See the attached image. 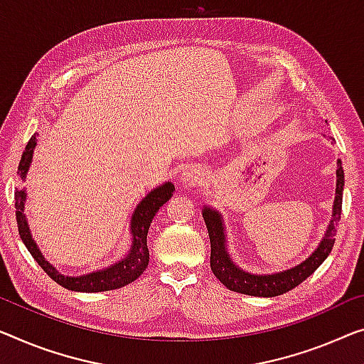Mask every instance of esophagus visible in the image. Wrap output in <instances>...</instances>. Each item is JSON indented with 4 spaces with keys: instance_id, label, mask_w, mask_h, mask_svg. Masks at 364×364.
<instances>
[{
    "instance_id": "34e87169",
    "label": "esophagus",
    "mask_w": 364,
    "mask_h": 364,
    "mask_svg": "<svg viewBox=\"0 0 364 364\" xmlns=\"http://www.w3.org/2000/svg\"><path fill=\"white\" fill-rule=\"evenodd\" d=\"M203 176H204V173L200 168H198V166L186 168V170L181 173V183L184 184V186H198V184L203 181Z\"/></svg>"
}]
</instances>
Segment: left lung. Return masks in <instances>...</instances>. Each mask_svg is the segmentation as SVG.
Instances as JSON below:
<instances>
[{"instance_id":"obj_1","label":"left lung","mask_w":364,"mask_h":364,"mask_svg":"<svg viewBox=\"0 0 364 364\" xmlns=\"http://www.w3.org/2000/svg\"><path fill=\"white\" fill-rule=\"evenodd\" d=\"M332 139V137H330ZM333 140V139H332ZM343 184H345V175L341 161H337V189H335V200H333V213L332 220H330L328 229L325 232L322 242L318 243L311 257L306 258L297 267L279 271L274 274H252L238 268L237 264L232 262L229 252H227L225 243V227L222 222L220 214L213 208H204L203 217L208 227L209 238H210V269L217 279L220 281L225 287L230 291L240 292V294L248 296H258V297H274L281 296L284 292L294 289L299 286L302 281H306L314 271H316L328 257L332 252L335 243V227L340 222L341 215V199H343Z\"/></svg>"}]
</instances>
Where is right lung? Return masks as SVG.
Instances as JSON below:
<instances>
[{"instance_id": "add662e5", "label": "right lung", "mask_w": 364, "mask_h": 364, "mask_svg": "<svg viewBox=\"0 0 364 364\" xmlns=\"http://www.w3.org/2000/svg\"><path fill=\"white\" fill-rule=\"evenodd\" d=\"M34 134L29 142L26 145V150L23 156H21L18 173L21 180H26L27 171H29L32 154L37 145V139ZM175 191V184L171 181H166L161 186L155 188L150 191L135 208L132 219H130V234H132V245L126 258L121 262L114 263L112 267H107L105 269L93 271V273L81 274V276H65L52 267L50 263L43 258L39 247L34 242L31 235L29 225H27L26 214H24V203H26V189H16L14 191V205H16V220H18V229L21 240L24 242L27 250L31 252L32 257L41 268L50 276V278L63 286L65 289L78 291V292H101V291H111L119 289V287L127 286L139 278L144 273L145 268L149 267V247H147V234L149 227L151 224L154 215L159 213V209L164 205L168 199L173 196Z\"/></svg>"}]
</instances>
